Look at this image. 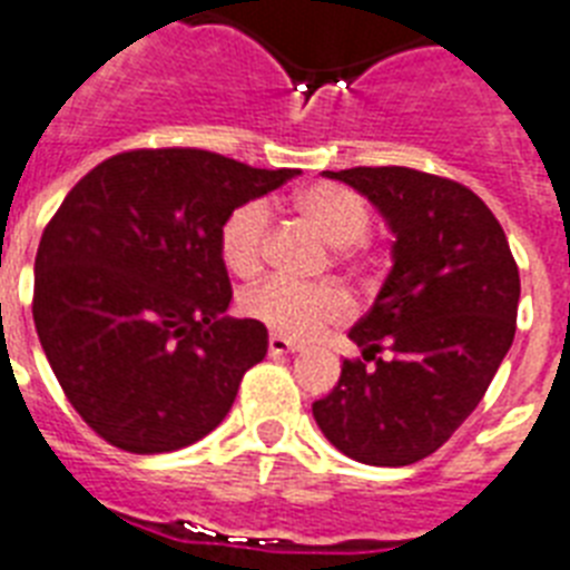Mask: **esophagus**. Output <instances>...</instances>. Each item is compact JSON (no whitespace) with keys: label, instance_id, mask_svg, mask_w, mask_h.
Here are the masks:
<instances>
[{"label":"esophagus","instance_id":"obj_1","mask_svg":"<svg viewBox=\"0 0 570 570\" xmlns=\"http://www.w3.org/2000/svg\"><path fill=\"white\" fill-rule=\"evenodd\" d=\"M293 351H298V345H295L293 340H286V336H281V333H272L269 354H293Z\"/></svg>","mask_w":570,"mask_h":570}]
</instances>
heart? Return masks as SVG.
<instances>
[{"label":"heart","mask_w":570,"mask_h":570,"mask_svg":"<svg viewBox=\"0 0 570 570\" xmlns=\"http://www.w3.org/2000/svg\"><path fill=\"white\" fill-rule=\"evenodd\" d=\"M293 207L336 245V261L351 272H363L365 234L372 213L357 193L340 184H313L293 198ZM272 234V213L263 202H243L230 207L216 230V248L225 269L237 277H254L266 263ZM248 318L293 340H313L348 316V298L336 284H295L286 277H266L248 286L239 298Z\"/></svg>","instance_id":"obj_1"}]
</instances>
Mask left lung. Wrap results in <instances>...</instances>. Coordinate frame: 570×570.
Here are the masks:
<instances>
[{
  "label": "left lung",
  "instance_id": "left-lung-1",
  "mask_svg": "<svg viewBox=\"0 0 570 570\" xmlns=\"http://www.w3.org/2000/svg\"><path fill=\"white\" fill-rule=\"evenodd\" d=\"M327 178L360 189L395 230V266L351 327L363 357L313 404L333 448L365 465H413L474 413L515 336L518 263L494 213L465 184L410 166Z\"/></svg>",
  "mask_w": 570,
  "mask_h": 570
}]
</instances>
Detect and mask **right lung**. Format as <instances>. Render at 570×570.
Returning <instances> with one entry per match:
<instances>
[{
	"instance_id": "right-lung-1",
	"label": "right lung",
	"mask_w": 570,
	"mask_h": 570,
	"mask_svg": "<svg viewBox=\"0 0 570 570\" xmlns=\"http://www.w3.org/2000/svg\"><path fill=\"white\" fill-rule=\"evenodd\" d=\"M295 175L175 146L108 157L69 189L37 245L31 313L60 390L108 445L169 453L228 415L269 333L225 316L216 230Z\"/></svg>"
}]
</instances>
